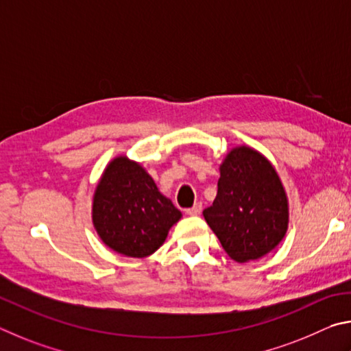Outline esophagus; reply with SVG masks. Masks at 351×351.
Returning <instances> with one entry per match:
<instances>
[{
	"label": "esophagus",
	"instance_id": "esophagus-1",
	"mask_svg": "<svg viewBox=\"0 0 351 351\" xmlns=\"http://www.w3.org/2000/svg\"><path fill=\"white\" fill-rule=\"evenodd\" d=\"M200 213H202V204H195L193 208H189V210H186L188 216H199Z\"/></svg>",
	"mask_w": 351,
	"mask_h": 351
}]
</instances>
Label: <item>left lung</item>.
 <instances>
[{
    "instance_id": "1",
    "label": "left lung",
    "mask_w": 351,
    "mask_h": 351,
    "mask_svg": "<svg viewBox=\"0 0 351 351\" xmlns=\"http://www.w3.org/2000/svg\"><path fill=\"white\" fill-rule=\"evenodd\" d=\"M204 217L232 261H256L273 251L288 230V199L274 166L253 147L231 149Z\"/></svg>"
}]
</instances>
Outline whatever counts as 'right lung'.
I'll return each instance as SVG.
<instances>
[{"mask_svg":"<svg viewBox=\"0 0 351 351\" xmlns=\"http://www.w3.org/2000/svg\"><path fill=\"white\" fill-rule=\"evenodd\" d=\"M180 217L140 163L120 156L106 166L95 188L92 222L103 243L115 253L151 256Z\"/></svg>","mask_w":351,"mask_h":351,"instance_id":"obj_1","label":"right lung"}]
</instances>
